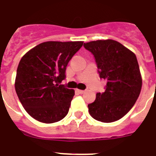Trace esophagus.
<instances>
[{"mask_svg": "<svg viewBox=\"0 0 156 156\" xmlns=\"http://www.w3.org/2000/svg\"><path fill=\"white\" fill-rule=\"evenodd\" d=\"M77 92L79 93V94H83V93L85 92V91H84V90H77Z\"/></svg>", "mask_w": 156, "mask_h": 156, "instance_id": "1", "label": "esophagus"}]
</instances>
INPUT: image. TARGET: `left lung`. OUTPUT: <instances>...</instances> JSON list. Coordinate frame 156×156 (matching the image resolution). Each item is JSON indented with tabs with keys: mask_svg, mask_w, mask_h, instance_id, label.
<instances>
[{
	"mask_svg": "<svg viewBox=\"0 0 156 156\" xmlns=\"http://www.w3.org/2000/svg\"><path fill=\"white\" fill-rule=\"evenodd\" d=\"M94 55L100 78L107 81L105 91L88 104L93 118L104 123L121 119L132 108L141 89V73L133 52L117 41L98 40L83 44Z\"/></svg>",
	"mask_w": 156,
	"mask_h": 156,
	"instance_id": "obj_1",
	"label": "left lung"
}]
</instances>
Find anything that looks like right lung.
Masks as SVG:
<instances>
[{"mask_svg": "<svg viewBox=\"0 0 156 156\" xmlns=\"http://www.w3.org/2000/svg\"><path fill=\"white\" fill-rule=\"evenodd\" d=\"M83 42H45L21 58L15 79V90L30 116L46 124L66 116L75 91L60 84L66 69Z\"/></svg>", "mask_w": 156, "mask_h": 156, "instance_id": "1", "label": "right lung"}]
</instances>
